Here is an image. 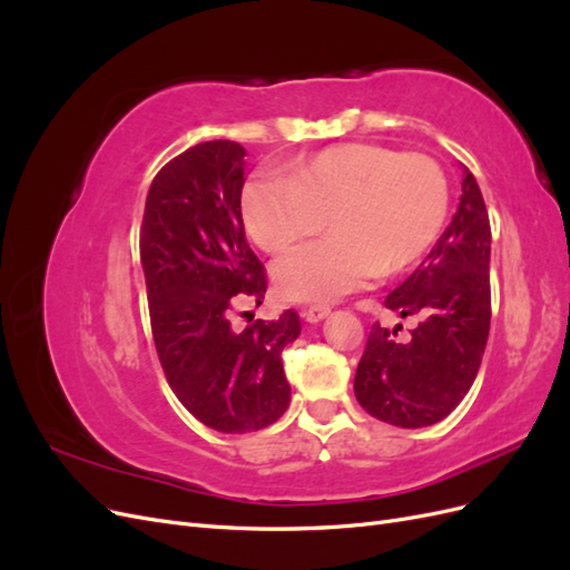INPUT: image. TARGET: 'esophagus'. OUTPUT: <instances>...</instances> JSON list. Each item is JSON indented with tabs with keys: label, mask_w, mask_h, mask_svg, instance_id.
Masks as SVG:
<instances>
[{
	"label": "esophagus",
	"mask_w": 570,
	"mask_h": 570,
	"mask_svg": "<svg viewBox=\"0 0 570 570\" xmlns=\"http://www.w3.org/2000/svg\"><path fill=\"white\" fill-rule=\"evenodd\" d=\"M299 314H302V318H306L308 323H318V321H323L327 314H331V306H325V304L302 306V308H299Z\"/></svg>",
	"instance_id": "obj_1"
}]
</instances>
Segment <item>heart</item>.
<instances>
[{
	"label": "heart",
	"mask_w": 570,
	"mask_h": 570,
	"mask_svg": "<svg viewBox=\"0 0 570 570\" xmlns=\"http://www.w3.org/2000/svg\"><path fill=\"white\" fill-rule=\"evenodd\" d=\"M239 206L266 252L287 249L325 218L331 235L287 252L273 283L285 299L331 302L416 264L444 228L450 183L428 154L344 142L297 161L289 178L254 176Z\"/></svg>",
	"instance_id": "b5f03b06"
}]
</instances>
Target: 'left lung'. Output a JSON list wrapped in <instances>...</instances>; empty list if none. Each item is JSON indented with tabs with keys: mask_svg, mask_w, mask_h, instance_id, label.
<instances>
[{
	"mask_svg": "<svg viewBox=\"0 0 570 570\" xmlns=\"http://www.w3.org/2000/svg\"><path fill=\"white\" fill-rule=\"evenodd\" d=\"M490 218L480 187L463 168L461 202L438 245L392 289L390 312L419 316L409 340L373 323L354 375V394L371 416L400 428L442 421L471 390L485 354L490 299Z\"/></svg>",
	"mask_w": 570,
	"mask_h": 570,
	"instance_id": "obj_1",
	"label": "left lung"
}]
</instances>
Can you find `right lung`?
I'll use <instances>...</instances> for the list:
<instances>
[{"mask_svg":"<svg viewBox=\"0 0 570 570\" xmlns=\"http://www.w3.org/2000/svg\"><path fill=\"white\" fill-rule=\"evenodd\" d=\"M243 145L199 142L151 180L142 228L151 335L170 390L218 433H252L289 404L283 350L299 337L295 308L233 331L230 314L266 295L264 264L245 237Z\"/></svg>","mask_w":570,"mask_h":570,"instance_id":"1","label":"right lung"}]
</instances>
